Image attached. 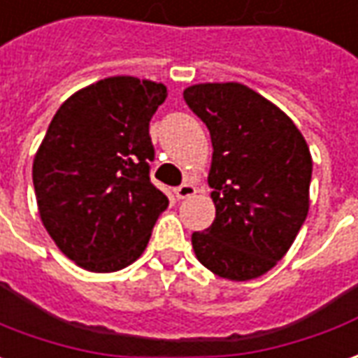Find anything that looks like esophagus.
Here are the masks:
<instances>
[{
  "label": "esophagus",
  "mask_w": 358,
  "mask_h": 358,
  "mask_svg": "<svg viewBox=\"0 0 358 358\" xmlns=\"http://www.w3.org/2000/svg\"><path fill=\"white\" fill-rule=\"evenodd\" d=\"M196 193V187L193 183H183L181 187H177L175 189V196L179 199V201H183V199H189V196H193Z\"/></svg>",
  "instance_id": "34e87169"
}]
</instances>
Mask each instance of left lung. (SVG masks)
<instances>
[{
  "instance_id": "obj_1",
  "label": "left lung",
  "mask_w": 358,
  "mask_h": 358,
  "mask_svg": "<svg viewBox=\"0 0 358 358\" xmlns=\"http://www.w3.org/2000/svg\"><path fill=\"white\" fill-rule=\"evenodd\" d=\"M212 140L208 185L216 218L194 231L196 259L214 275L251 280L287 255L310 208L312 155L296 124L241 83L183 91Z\"/></svg>"
}]
</instances>
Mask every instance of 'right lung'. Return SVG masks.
<instances>
[{
  "label": "right lung",
  "mask_w": 358,
  "mask_h": 358,
  "mask_svg": "<svg viewBox=\"0 0 358 358\" xmlns=\"http://www.w3.org/2000/svg\"><path fill=\"white\" fill-rule=\"evenodd\" d=\"M164 83L113 76L62 103L33 162L38 214L58 250L81 268L115 273L146 250L167 208L150 181V120Z\"/></svg>",
  "instance_id": "add662e5"
}]
</instances>
